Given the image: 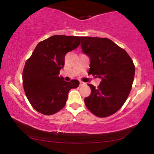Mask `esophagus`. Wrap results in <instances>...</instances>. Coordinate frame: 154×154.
Returning a JSON list of instances; mask_svg holds the SVG:
<instances>
[{"label": "esophagus", "mask_w": 154, "mask_h": 154, "mask_svg": "<svg viewBox=\"0 0 154 154\" xmlns=\"http://www.w3.org/2000/svg\"><path fill=\"white\" fill-rule=\"evenodd\" d=\"M85 85V83L82 82V81H80V82H79V86H82V85Z\"/></svg>", "instance_id": "1"}]
</instances>
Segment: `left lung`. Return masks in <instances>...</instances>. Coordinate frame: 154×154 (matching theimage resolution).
I'll use <instances>...</instances> for the list:
<instances>
[{
  "label": "left lung",
  "mask_w": 154,
  "mask_h": 154,
  "mask_svg": "<svg viewBox=\"0 0 154 154\" xmlns=\"http://www.w3.org/2000/svg\"><path fill=\"white\" fill-rule=\"evenodd\" d=\"M82 52L91 59L89 74L101 79L99 86L89 84L91 94L85 98L90 111L98 117L114 114L132 89L135 68L128 53L108 38H81Z\"/></svg>",
  "instance_id": "obj_1"
}]
</instances>
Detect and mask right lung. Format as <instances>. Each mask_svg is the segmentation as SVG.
<instances>
[{
    "instance_id": "1",
    "label": "right lung",
    "mask_w": 154,
    "mask_h": 154,
    "mask_svg": "<svg viewBox=\"0 0 154 154\" xmlns=\"http://www.w3.org/2000/svg\"><path fill=\"white\" fill-rule=\"evenodd\" d=\"M80 37L56 35L40 42L26 61L22 74L24 90L34 109L45 115L62 109L68 93L79 86V81L70 82L59 77L64 66L66 53L79 45Z\"/></svg>"
}]
</instances>
